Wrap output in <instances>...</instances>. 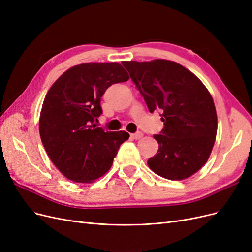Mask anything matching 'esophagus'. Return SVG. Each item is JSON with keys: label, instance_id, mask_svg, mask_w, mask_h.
<instances>
[{"label": "esophagus", "instance_id": "esophagus-1", "mask_svg": "<svg viewBox=\"0 0 252 252\" xmlns=\"http://www.w3.org/2000/svg\"><path fill=\"white\" fill-rule=\"evenodd\" d=\"M142 136H143V133L141 131H138V132L131 134V138L134 139V140H139V139L142 138Z\"/></svg>", "mask_w": 252, "mask_h": 252}]
</instances>
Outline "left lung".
Listing matches in <instances>:
<instances>
[{
    "instance_id": "8db88e82",
    "label": "left lung",
    "mask_w": 252,
    "mask_h": 252,
    "mask_svg": "<svg viewBox=\"0 0 252 252\" xmlns=\"http://www.w3.org/2000/svg\"><path fill=\"white\" fill-rule=\"evenodd\" d=\"M150 112L161 111L164 128L154 138L157 155L149 168L168 180L191 177L207 162L218 130L216 106L199 78L167 60L122 63Z\"/></svg>"
}]
</instances>
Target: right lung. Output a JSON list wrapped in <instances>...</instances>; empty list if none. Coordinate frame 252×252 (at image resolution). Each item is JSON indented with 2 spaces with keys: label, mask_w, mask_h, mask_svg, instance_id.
Masks as SVG:
<instances>
[{
  "label": "right lung",
  "mask_w": 252,
  "mask_h": 252,
  "mask_svg": "<svg viewBox=\"0 0 252 252\" xmlns=\"http://www.w3.org/2000/svg\"><path fill=\"white\" fill-rule=\"evenodd\" d=\"M128 79L119 63H85L69 68L48 90L40 135L51 162L67 179L90 183L110 169L129 133L104 130L94 123L106 89Z\"/></svg>",
  "instance_id": "right-lung-1"
}]
</instances>
